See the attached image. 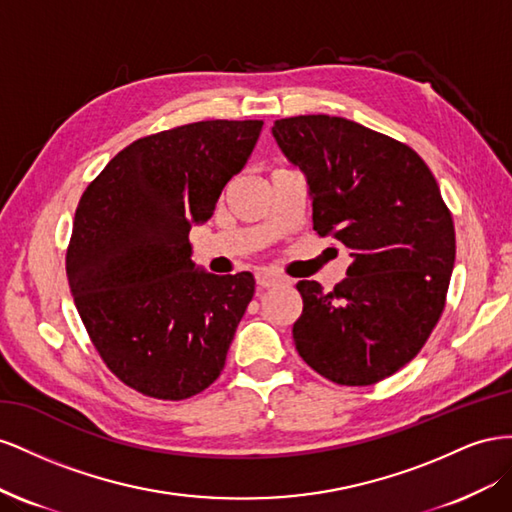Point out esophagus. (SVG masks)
<instances>
[{"label":"esophagus","instance_id":"esophagus-1","mask_svg":"<svg viewBox=\"0 0 512 512\" xmlns=\"http://www.w3.org/2000/svg\"><path fill=\"white\" fill-rule=\"evenodd\" d=\"M255 281H257V285H259V287H274V285L283 283L285 279H283L281 274H274V272H268V270H261V272H257V274H255Z\"/></svg>","mask_w":512,"mask_h":512}]
</instances>
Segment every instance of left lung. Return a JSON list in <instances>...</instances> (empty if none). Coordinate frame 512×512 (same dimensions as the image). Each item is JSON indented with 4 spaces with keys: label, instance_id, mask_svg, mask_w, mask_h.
I'll use <instances>...</instances> for the list:
<instances>
[{
    "label": "left lung",
    "instance_id": "obj_1",
    "mask_svg": "<svg viewBox=\"0 0 512 512\" xmlns=\"http://www.w3.org/2000/svg\"><path fill=\"white\" fill-rule=\"evenodd\" d=\"M272 135L309 184L313 229L352 264L332 291L300 281L294 343L341 386H371L410 362L440 319L455 266V225L412 148L345 118L276 120Z\"/></svg>",
    "mask_w": 512,
    "mask_h": 512
}]
</instances>
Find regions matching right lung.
I'll use <instances>...</instances> for the list:
<instances>
[{
    "mask_svg": "<svg viewBox=\"0 0 512 512\" xmlns=\"http://www.w3.org/2000/svg\"><path fill=\"white\" fill-rule=\"evenodd\" d=\"M261 120H210L124 148L85 188L66 253L70 294L100 358L141 394L206 390L255 294L251 272L195 266L188 233L214 214Z\"/></svg>",
    "mask_w": 512,
    "mask_h": 512,
    "instance_id": "add662e5",
    "label": "right lung"
}]
</instances>
